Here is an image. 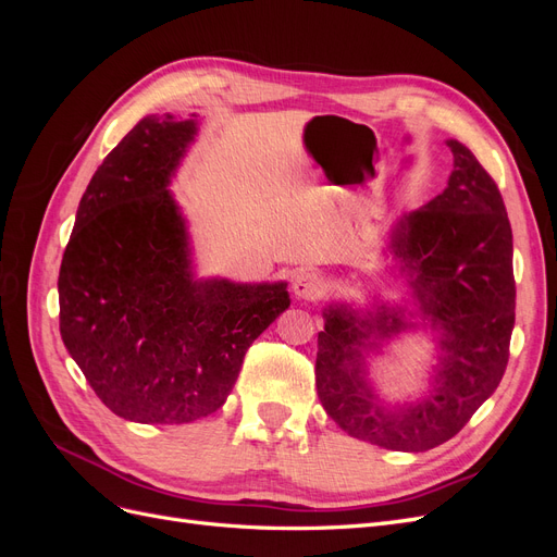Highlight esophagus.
<instances>
[{"label": "esophagus", "mask_w": 557, "mask_h": 557, "mask_svg": "<svg viewBox=\"0 0 557 557\" xmlns=\"http://www.w3.org/2000/svg\"><path fill=\"white\" fill-rule=\"evenodd\" d=\"M323 290V278H320L315 272H297L293 276V293L299 299H315Z\"/></svg>", "instance_id": "esophagus-1"}]
</instances>
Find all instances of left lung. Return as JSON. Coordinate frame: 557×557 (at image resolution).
<instances>
[{
  "label": "left lung",
  "mask_w": 557,
  "mask_h": 557,
  "mask_svg": "<svg viewBox=\"0 0 557 557\" xmlns=\"http://www.w3.org/2000/svg\"><path fill=\"white\" fill-rule=\"evenodd\" d=\"M453 172L442 195L391 230L401 305L374 297L367 309L330 301L318 332L315 387L327 416L350 436L387 450H430L458 434L495 393L509 362L516 320L513 237L495 181L471 150L446 139ZM425 331L437 360L416 400L391 405L366 362L409 331Z\"/></svg>",
  "instance_id": "1"
}]
</instances>
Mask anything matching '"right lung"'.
Returning <instances> with one entry per match:
<instances>
[{
  "mask_svg": "<svg viewBox=\"0 0 557 557\" xmlns=\"http://www.w3.org/2000/svg\"><path fill=\"white\" fill-rule=\"evenodd\" d=\"M197 117L146 115L99 164L60 267V334L125 420L193 423L232 393L248 346L290 307L288 283L195 274L170 190Z\"/></svg>",
  "mask_w": 557,
  "mask_h": 557,
  "instance_id": "obj_1",
  "label": "right lung"
}]
</instances>
